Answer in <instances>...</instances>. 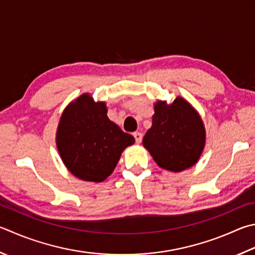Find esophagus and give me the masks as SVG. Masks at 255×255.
Instances as JSON below:
<instances>
[{
  "mask_svg": "<svg viewBox=\"0 0 255 255\" xmlns=\"http://www.w3.org/2000/svg\"><path fill=\"white\" fill-rule=\"evenodd\" d=\"M133 137H135L136 142L139 143L141 141V139H142V133L139 132V131H135V132H133Z\"/></svg>",
  "mask_w": 255,
  "mask_h": 255,
  "instance_id": "esophagus-1",
  "label": "esophagus"
}]
</instances>
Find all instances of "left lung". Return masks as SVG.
I'll use <instances>...</instances> for the list:
<instances>
[{
	"label": "left lung",
	"mask_w": 255,
	"mask_h": 255,
	"mask_svg": "<svg viewBox=\"0 0 255 255\" xmlns=\"http://www.w3.org/2000/svg\"><path fill=\"white\" fill-rule=\"evenodd\" d=\"M152 125L142 143L159 167L182 172L200 159L206 133L200 115L182 97L173 104L157 101Z\"/></svg>",
	"instance_id": "left-lung-1"
}]
</instances>
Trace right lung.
Returning a JSON list of instances; mask_svg holds the SVG:
<instances>
[{
	"label": "right lung",
	"mask_w": 255,
	"mask_h": 255,
	"mask_svg": "<svg viewBox=\"0 0 255 255\" xmlns=\"http://www.w3.org/2000/svg\"><path fill=\"white\" fill-rule=\"evenodd\" d=\"M135 142L107 117L106 104L88 94L67 106L60 118L57 147L63 164L76 177L100 183L114 172L122 152Z\"/></svg>",
	"instance_id": "right-lung-1"
}]
</instances>
